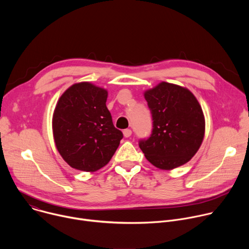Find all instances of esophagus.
<instances>
[{
	"instance_id": "34e87169",
	"label": "esophagus",
	"mask_w": 249,
	"mask_h": 249,
	"mask_svg": "<svg viewBox=\"0 0 249 249\" xmlns=\"http://www.w3.org/2000/svg\"><path fill=\"white\" fill-rule=\"evenodd\" d=\"M131 134H132V131L130 129H125L123 131V135H124L125 138H129L131 136Z\"/></svg>"
}]
</instances>
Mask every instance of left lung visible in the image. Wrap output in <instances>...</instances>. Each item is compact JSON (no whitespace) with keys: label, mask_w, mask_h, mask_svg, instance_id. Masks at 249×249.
<instances>
[{"label":"left lung","mask_w":249,"mask_h":249,"mask_svg":"<svg viewBox=\"0 0 249 249\" xmlns=\"http://www.w3.org/2000/svg\"><path fill=\"white\" fill-rule=\"evenodd\" d=\"M153 116V132L139 147L156 167L170 170L188 162L205 135L200 103L186 88L161 82L144 92Z\"/></svg>","instance_id":"1"}]
</instances>
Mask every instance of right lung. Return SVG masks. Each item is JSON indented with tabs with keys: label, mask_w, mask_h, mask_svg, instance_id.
Returning a JSON list of instances; mask_svg holds the SVG:
<instances>
[{
	"label": "right lung",
	"mask_w": 249,
	"mask_h": 249,
	"mask_svg": "<svg viewBox=\"0 0 249 249\" xmlns=\"http://www.w3.org/2000/svg\"><path fill=\"white\" fill-rule=\"evenodd\" d=\"M108 92L89 82L74 84L60 96L52 118L53 137L63 160L93 172L107 164L123 134L106 107Z\"/></svg>",
	"instance_id": "obj_1"
}]
</instances>
